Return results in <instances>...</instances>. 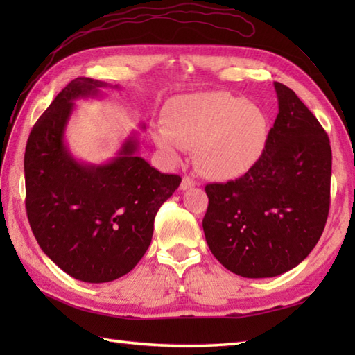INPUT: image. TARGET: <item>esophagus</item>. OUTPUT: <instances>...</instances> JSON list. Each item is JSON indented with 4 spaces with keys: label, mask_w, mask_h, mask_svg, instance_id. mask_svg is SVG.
<instances>
[{
    "label": "esophagus",
    "mask_w": 355,
    "mask_h": 355,
    "mask_svg": "<svg viewBox=\"0 0 355 355\" xmlns=\"http://www.w3.org/2000/svg\"><path fill=\"white\" fill-rule=\"evenodd\" d=\"M193 186H197V182H195L192 177L184 175L183 180H182V186H180V187H182L183 191H186V189H191V187H193Z\"/></svg>",
    "instance_id": "34e87169"
}]
</instances>
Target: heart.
<instances>
[{
	"instance_id": "obj_1",
	"label": "heart",
	"mask_w": 355,
	"mask_h": 355,
	"mask_svg": "<svg viewBox=\"0 0 355 355\" xmlns=\"http://www.w3.org/2000/svg\"><path fill=\"white\" fill-rule=\"evenodd\" d=\"M153 137L171 162L193 148L198 169L214 180H233L252 171L266 153L270 120L245 97L224 92L178 97Z\"/></svg>"
}]
</instances>
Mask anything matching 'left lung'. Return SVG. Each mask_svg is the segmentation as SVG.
<instances>
[{
    "instance_id": "obj_1",
    "label": "left lung",
    "mask_w": 355,
    "mask_h": 355,
    "mask_svg": "<svg viewBox=\"0 0 355 355\" xmlns=\"http://www.w3.org/2000/svg\"><path fill=\"white\" fill-rule=\"evenodd\" d=\"M279 112L266 153L252 171L210 183L202 218L207 245L232 273L275 277L318 244L329 212L328 134L296 93L275 82Z\"/></svg>"
}]
</instances>
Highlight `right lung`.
<instances>
[{"instance_id":"right-lung-1","label":"right lung","mask_w":355,"mask_h":355,"mask_svg":"<svg viewBox=\"0 0 355 355\" xmlns=\"http://www.w3.org/2000/svg\"><path fill=\"white\" fill-rule=\"evenodd\" d=\"M101 80L76 78L28 135L26 210L42 252L79 281L110 282L137 266L153 239L158 209L182 183L135 155L130 137L107 164H84L64 143L73 101L99 94Z\"/></svg>"}]
</instances>
